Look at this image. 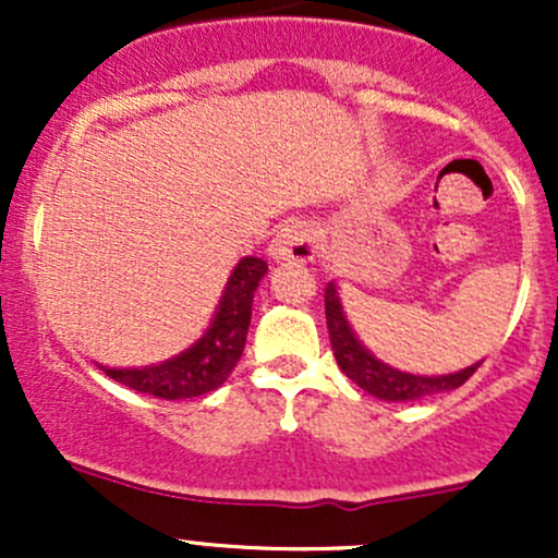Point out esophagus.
<instances>
[{
  "label": "esophagus",
  "instance_id": "obj_1",
  "mask_svg": "<svg viewBox=\"0 0 558 558\" xmlns=\"http://www.w3.org/2000/svg\"><path fill=\"white\" fill-rule=\"evenodd\" d=\"M269 256L275 262H313L315 232L307 221H286L269 243Z\"/></svg>",
  "mask_w": 558,
  "mask_h": 558
}]
</instances>
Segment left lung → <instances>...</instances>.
<instances>
[{
    "instance_id": "8db88e82",
    "label": "left lung",
    "mask_w": 558,
    "mask_h": 558,
    "mask_svg": "<svg viewBox=\"0 0 558 558\" xmlns=\"http://www.w3.org/2000/svg\"><path fill=\"white\" fill-rule=\"evenodd\" d=\"M326 326H329L331 351H335L337 364L342 373L353 380L359 388H364L373 397L386 399V402H415V399L432 397V393L453 391L481 367V362L472 367L459 369V373L448 375H413L402 373V369L391 367V364L380 362L373 351L364 348L353 331L351 320H348L345 307H342L340 291H337L335 280L326 283Z\"/></svg>"
}]
</instances>
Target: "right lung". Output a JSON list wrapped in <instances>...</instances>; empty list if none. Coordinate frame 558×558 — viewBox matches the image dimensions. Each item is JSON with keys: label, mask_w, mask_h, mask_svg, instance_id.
<instances>
[{"label": "right lung", "mask_w": 558, "mask_h": 558, "mask_svg": "<svg viewBox=\"0 0 558 558\" xmlns=\"http://www.w3.org/2000/svg\"><path fill=\"white\" fill-rule=\"evenodd\" d=\"M267 275V262L258 256L240 258L232 269L210 326L185 351L174 353L148 367H102L118 384L159 399H191L216 391L232 375L243 356L247 326H251L253 294Z\"/></svg>", "instance_id": "right-lung-1"}]
</instances>
